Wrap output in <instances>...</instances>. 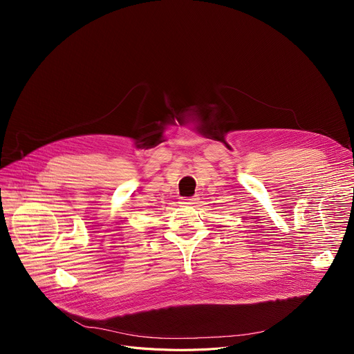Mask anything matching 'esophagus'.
Returning <instances> with one entry per match:
<instances>
[{"instance_id":"1","label":"esophagus","mask_w":354,"mask_h":354,"mask_svg":"<svg viewBox=\"0 0 354 354\" xmlns=\"http://www.w3.org/2000/svg\"><path fill=\"white\" fill-rule=\"evenodd\" d=\"M198 200V196H193V197H189V198H182L180 203L182 205H196Z\"/></svg>"}]
</instances>
